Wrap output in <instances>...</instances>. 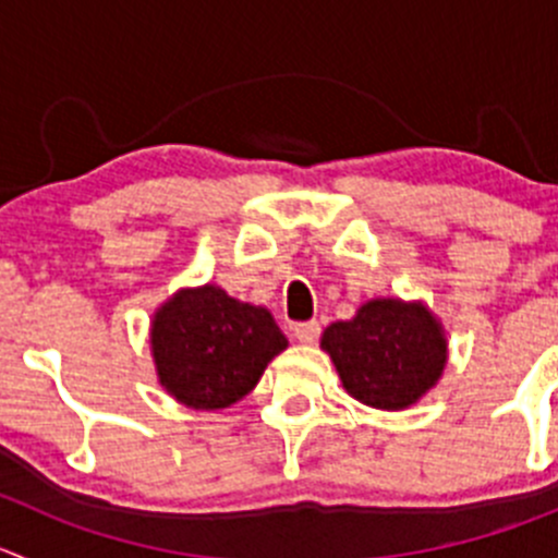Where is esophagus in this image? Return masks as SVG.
I'll return each instance as SVG.
<instances>
[{"instance_id":"1","label":"esophagus","mask_w":558,"mask_h":558,"mask_svg":"<svg viewBox=\"0 0 558 558\" xmlns=\"http://www.w3.org/2000/svg\"><path fill=\"white\" fill-rule=\"evenodd\" d=\"M318 332H322V327H318V322H302L294 327V335L300 343H313V340L318 338Z\"/></svg>"}]
</instances>
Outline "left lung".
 Returning a JSON list of instances; mask_svg holds the SVG:
<instances>
[{"label":"left lung","instance_id":"obj_1","mask_svg":"<svg viewBox=\"0 0 558 558\" xmlns=\"http://www.w3.org/2000/svg\"><path fill=\"white\" fill-rule=\"evenodd\" d=\"M322 349L345 392L381 411H403L439 384L447 367V335L423 300L376 296L349 322L329 324Z\"/></svg>","mask_w":558,"mask_h":558}]
</instances>
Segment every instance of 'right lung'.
<instances>
[{
    "instance_id": "obj_1",
    "label": "right lung",
    "mask_w": 558,
    "mask_h": 558,
    "mask_svg": "<svg viewBox=\"0 0 558 558\" xmlns=\"http://www.w3.org/2000/svg\"><path fill=\"white\" fill-rule=\"evenodd\" d=\"M289 345L272 313L220 286L180 289L149 322L158 381L177 403L220 411L245 398Z\"/></svg>"
}]
</instances>
